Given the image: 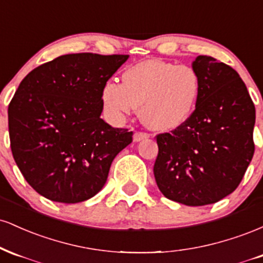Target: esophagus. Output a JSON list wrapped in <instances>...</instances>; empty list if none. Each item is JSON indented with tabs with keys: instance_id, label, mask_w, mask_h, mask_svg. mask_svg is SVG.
Segmentation results:
<instances>
[{
	"instance_id": "obj_1",
	"label": "esophagus",
	"mask_w": 263,
	"mask_h": 263,
	"mask_svg": "<svg viewBox=\"0 0 263 263\" xmlns=\"http://www.w3.org/2000/svg\"><path fill=\"white\" fill-rule=\"evenodd\" d=\"M148 137H149L148 134H144V132H136V134L134 135V141L140 142V141L147 140Z\"/></svg>"
}]
</instances>
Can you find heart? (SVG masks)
Instances as JSON below:
<instances>
[{"mask_svg":"<svg viewBox=\"0 0 263 263\" xmlns=\"http://www.w3.org/2000/svg\"><path fill=\"white\" fill-rule=\"evenodd\" d=\"M200 90V77L192 66L147 59L126 69L121 84L106 81L100 96L114 121H123L137 107L147 127L165 132L182 127L193 116Z\"/></svg>","mask_w":263,"mask_h":263,"instance_id":"1","label":"heart"}]
</instances>
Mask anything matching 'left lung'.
<instances>
[{"mask_svg":"<svg viewBox=\"0 0 263 263\" xmlns=\"http://www.w3.org/2000/svg\"><path fill=\"white\" fill-rule=\"evenodd\" d=\"M200 77L197 108L182 127L157 136L153 173L165 198L188 206L214 204L242 180L255 143V105L231 66L198 55Z\"/></svg>","mask_w":263,"mask_h":263,"instance_id":"obj_1","label":"left lung"}]
</instances>
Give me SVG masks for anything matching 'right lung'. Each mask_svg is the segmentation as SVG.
<instances>
[{
    "label": "right lung",
    "instance_id": "right-lung-1",
    "mask_svg": "<svg viewBox=\"0 0 263 263\" xmlns=\"http://www.w3.org/2000/svg\"><path fill=\"white\" fill-rule=\"evenodd\" d=\"M128 55L66 54L33 69L8 105L11 149L21 173L49 200L98 194L132 131L101 119V89Z\"/></svg>",
    "mask_w": 263,
    "mask_h": 263
}]
</instances>
